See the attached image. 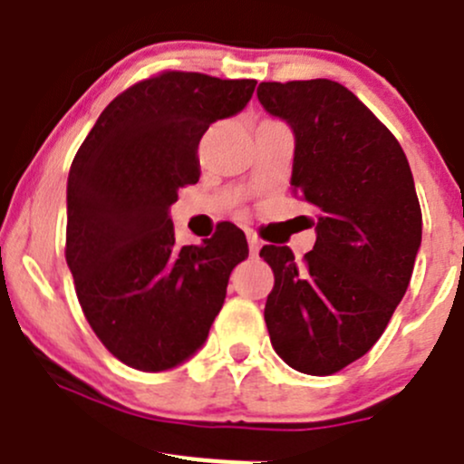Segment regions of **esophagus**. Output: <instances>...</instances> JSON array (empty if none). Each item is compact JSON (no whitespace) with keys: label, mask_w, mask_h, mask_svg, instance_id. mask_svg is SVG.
Listing matches in <instances>:
<instances>
[{"label":"esophagus","mask_w":464,"mask_h":464,"mask_svg":"<svg viewBox=\"0 0 464 464\" xmlns=\"http://www.w3.org/2000/svg\"><path fill=\"white\" fill-rule=\"evenodd\" d=\"M246 240H249V251H251V256H258V251H260V237L256 236V233H246Z\"/></svg>","instance_id":"34e87169"}]
</instances>
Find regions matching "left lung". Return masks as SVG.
Masks as SVG:
<instances>
[{
  "instance_id": "1",
  "label": "left lung",
  "mask_w": 464,
  "mask_h": 464,
  "mask_svg": "<svg viewBox=\"0 0 464 464\" xmlns=\"http://www.w3.org/2000/svg\"><path fill=\"white\" fill-rule=\"evenodd\" d=\"M258 101L292 125L294 195L316 213L303 262L260 249L274 271L266 330L294 371L334 375L377 343L411 283L422 242L413 175L391 130L339 82H260Z\"/></svg>"
}]
</instances>
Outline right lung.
I'll return each mask as SVG.
<instances>
[{"label": "right lung", "mask_w": 464, "mask_h": 464, "mask_svg": "<svg viewBox=\"0 0 464 464\" xmlns=\"http://www.w3.org/2000/svg\"><path fill=\"white\" fill-rule=\"evenodd\" d=\"M256 81L161 72L114 98L78 148L67 181V246L76 296L101 343L125 366L159 372L208 336L246 237L224 222L177 246L168 208L198 184V145L237 114Z\"/></svg>", "instance_id": "1"}]
</instances>
